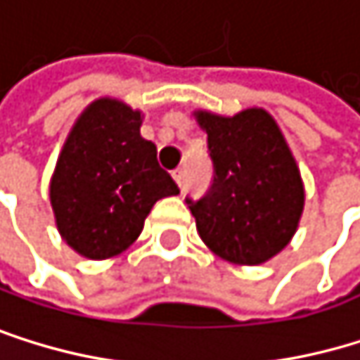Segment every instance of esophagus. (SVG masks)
<instances>
[{
    "instance_id": "34e87169",
    "label": "esophagus",
    "mask_w": 360,
    "mask_h": 360,
    "mask_svg": "<svg viewBox=\"0 0 360 360\" xmlns=\"http://www.w3.org/2000/svg\"><path fill=\"white\" fill-rule=\"evenodd\" d=\"M174 180H176V184L182 188V169H176V172H174Z\"/></svg>"
}]
</instances>
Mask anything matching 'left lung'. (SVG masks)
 Instances as JSON below:
<instances>
[{
  "label": "left lung",
  "instance_id": "8db88e82",
  "mask_svg": "<svg viewBox=\"0 0 360 360\" xmlns=\"http://www.w3.org/2000/svg\"><path fill=\"white\" fill-rule=\"evenodd\" d=\"M206 133L212 184L191 202L197 233L225 262L259 266L281 253L298 229L304 184L277 120L262 107L236 115L195 109Z\"/></svg>",
  "mask_w": 360,
  "mask_h": 360
}]
</instances>
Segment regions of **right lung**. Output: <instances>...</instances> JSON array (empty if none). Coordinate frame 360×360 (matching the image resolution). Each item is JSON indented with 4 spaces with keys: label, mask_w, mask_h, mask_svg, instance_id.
<instances>
[{
    "label": "right lung",
    "mask_w": 360,
    "mask_h": 360,
    "mask_svg": "<svg viewBox=\"0 0 360 360\" xmlns=\"http://www.w3.org/2000/svg\"><path fill=\"white\" fill-rule=\"evenodd\" d=\"M143 113L103 96L75 120L49 182V200L62 240L87 259L127 251L152 206L178 195L158 165L156 146L141 137Z\"/></svg>",
    "instance_id": "1"
}]
</instances>
